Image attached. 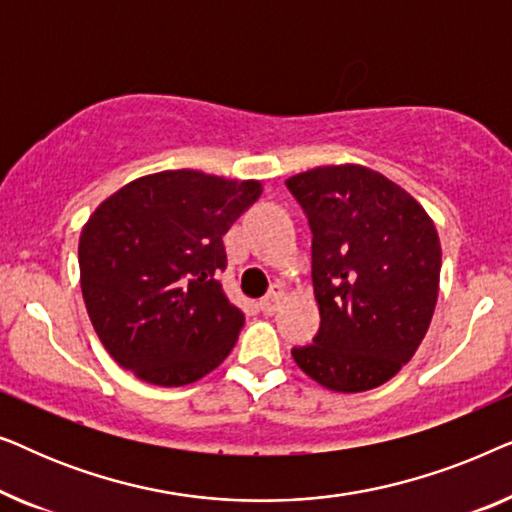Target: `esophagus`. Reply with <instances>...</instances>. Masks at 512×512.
Listing matches in <instances>:
<instances>
[{
	"label": "esophagus",
	"instance_id": "34e87169",
	"mask_svg": "<svg viewBox=\"0 0 512 512\" xmlns=\"http://www.w3.org/2000/svg\"><path fill=\"white\" fill-rule=\"evenodd\" d=\"M282 296H284V284H279V282L272 284L270 291H268V296H265V298L261 300V303H258V305H261V312H263V314H272V312H275L279 298H282Z\"/></svg>",
	"mask_w": 512,
	"mask_h": 512
}]
</instances>
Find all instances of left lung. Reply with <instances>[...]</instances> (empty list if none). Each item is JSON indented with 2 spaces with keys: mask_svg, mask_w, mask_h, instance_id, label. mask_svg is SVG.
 <instances>
[{
  "mask_svg": "<svg viewBox=\"0 0 512 512\" xmlns=\"http://www.w3.org/2000/svg\"><path fill=\"white\" fill-rule=\"evenodd\" d=\"M312 230L321 326L293 347L305 375L359 394L389 382L429 331L440 240L408 191L363 165H326L286 179Z\"/></svg>",
  "mask_w": 512,
  "mask_h": 512,
  "instance_id": "obj_1",
  "label": "left lung"
}]
</instances>
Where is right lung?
Masks as SVG:
<instances>
[{
    "mask_svg": "<svg viewBox=\"0 0 512 512\" xmlns=\"http://www.w3.org/2000/svg\"><path fill=\"white\" fill-rule=\"evenodd\" d=\"M261 193L254 179L167 170L130 181L90 214L79 237L81 293L118 366L184 387L226 359L244 314L219 282L223 235Z\"/></svg>",
    "mask_w": 512,
    "mask_h": 512,
    "instance_id": "obj_1",
    "label": "right lung"
}]
</instances>
